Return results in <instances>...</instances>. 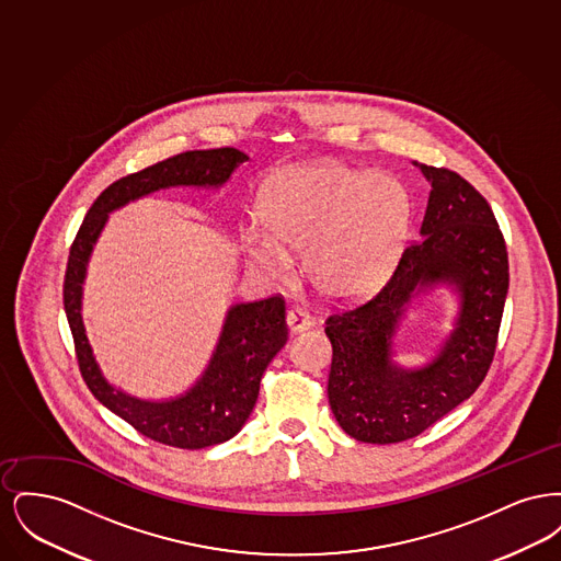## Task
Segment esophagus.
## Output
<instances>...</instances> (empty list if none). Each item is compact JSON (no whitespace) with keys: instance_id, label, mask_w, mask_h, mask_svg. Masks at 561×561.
Here are the masks:
<instances>
[{"instance_id":"1","label":"esophagus","mask_w":561,"mask_h":561,"mask_svg":"<svg viewBox=\"0 0 561 561\" xmlns=\"http://www.w3.org/2000/svg\"><path fill=\"white\" fill-rule=\"evenodd\" d=\"M286 321H288L290 332L296 334V332H302V330H307L311 325V316L302 307H290Z\"/></svg>"}]
</instances>
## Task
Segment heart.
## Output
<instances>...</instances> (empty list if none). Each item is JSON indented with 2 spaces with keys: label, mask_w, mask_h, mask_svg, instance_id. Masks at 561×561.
<instances>
[{
  "label": "heart",
  "mask_w": 561,
  "mask_h": 561,
  "mask_svg": "<svg viewBox=\"0 0 561 561\" xmlns=\"http://www.w3.org/2000/svg\"><path fill=\"white\" fill-rule=\"evenodd\" d=\"M261 214L267 231L243 233L252 263L282 275L288 268L284 248L302 252L307 282L328 298L347 300L370 293L393 265L412 202L389 174L320 163L277 176Z\"/></svg>",
  "instance_id": "obj_1"
}]
</instances>
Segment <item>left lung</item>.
<instances>
[{
	"label": "left lung",
	"instance_id": "obj_1",
	"mask_svg": "<svg viewBox=\"0 0 561 561\" xmlns=\"http://www.w3.org/2000/svg\"><path fill=\"white\" fill-rule=\"evenodd\" d=\"M431 183L421 238L408 243L391 277L368 300L325 318L332 343L328 400L343 431L366 444H398L421 435L490 370L508 290L503 231L485 197L448 168L421 163ZM448 280L461 313L440 355L421 371L390 362V339L414 291Z\"/></svg>",
	"mask_w": 561,
	"mask_h": 561
}]
</instances>
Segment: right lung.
<instances>
[{
	"label": "right lung",
	"mask_w": 561,
	"mask_h": 561,
	"mask_svg": "<svg viewBox=\"0 0 561 561\" xmlns=\"http://www.w3.org/2000/svg\"><path fill=\"white\" fill-rule=\"evenodd\" d=\"M245 160L248 156L233 147L185 151L115 181L96 197L69 250L62 302L83 382L96 400L140 435L172 448L216 446L243 427L259 398L268 362L288 341L286 300L282 294H273L263 300L233 305L206 373L185 396L170 401L136 400L113 389L92 357L81 323L85 265L111 210L160 188L220 187Z\"/></svg>",
	"instance_id": "add662e5"
}]
</instances>
